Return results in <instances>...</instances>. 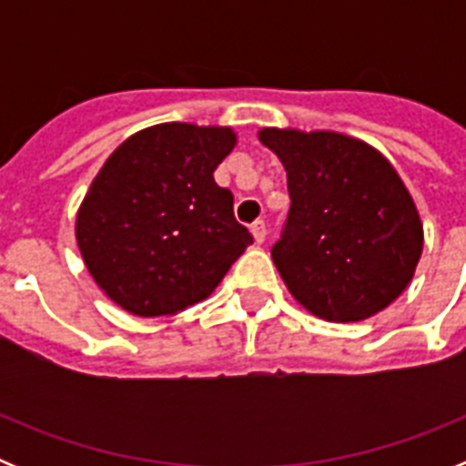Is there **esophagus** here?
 <instances>
[{
  "instance_id": "1",
  "label": "esophagus",
  "mask_w": 466,
  "mask_h": 466,
  "mask_svg": "<svg viewBox=\"0 0 466 466\" xmlns=\"http://www.w3.org/2000/svg\"><path fill=\"white\" fill-rule=\"evenodd\" d=\"M249 230H252L254 242H257V245H261V242L266 240V224H263V221H254V224L249 226Z\"/></svg>"
}]
</instances>
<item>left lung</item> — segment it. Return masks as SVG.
I'll return each mask as SVG.
<instances>
[{
    "instance_id": "8db88e82",
    "label": "left lung",
    "mask_w": 466,
    "mask_h": 466,
    "mask_svg": "<svg viewBox=\"0 0 466 466\" xmlns=\"http://www.w3.org/2000/svg\"><path fill=\"white\" fill-rule=\"evenodd\" d=\"M287 170L289 221L273 263L289 294L327 322H361L406 291L425 230L413 196L376 147L336 130L261 127Z\"/></svg>"
}]
</instances>
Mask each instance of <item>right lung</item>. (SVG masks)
Wrapping results in <instances>:
<instances>
[{"mask_svg": "<svg viewBox=\"0 0 466 466\" xmlns=\"http://www.w3.org/2000/svg\"><path fill=\"white\" fill-rule=\"evenodd\" d=\"M238 144L228 126L158 123L111 151L76 212L86 268L118 308L170 317L208 299L252 236L214 170Z\"/></svg>", "mask_w": 466, "mask_h": 466, "instance_id": "obj_1", "label": "right lung"}]
</instances>
